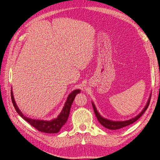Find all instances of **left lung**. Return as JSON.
<instances>
[{"mask_svg":"<svg viewBox=\"0 0 160 160\" xmlns=\"http://www.w3.org/2000/svg\"><path fill=\"white\" fill-rule=\"evenodd\" d=\"M151 96L152 95H150L149 100L148 101V103L146 104V107L144 108V109L142 110V111L141 113H140L138 115H137L136 117H135L133 119H131L129 120L128 121H124V122H113V121H111V120H109L105 118H103L101 117L100 115V114L98 113V111H97L96 108H95V106L93 104V103H92V105H93V110H94V112L95 113V115L97 118H98L99 122L103 125V127L108 128L109 129H113V130H116V129H122L123 128L125 127L128 126V125H129L131 124H132L133 123H134L135 122H136V121L141 117V116L145 113V111H146L148 108V106L149 105V102H150V100H151Z\"/></svg>","mask_w":160,"mask_h":160,"instance_id":"left-lung-1","label":"left lung"}]
</instances>
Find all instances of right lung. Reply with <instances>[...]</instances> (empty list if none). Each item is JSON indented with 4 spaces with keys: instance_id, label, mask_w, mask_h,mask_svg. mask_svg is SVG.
Returning a JSON list of instances; mask_svg holds the SVG:
<instances>
[{
    "instance_id": "right-lung-1",
    "label": "right lung",
    "mask_w": 160,
    "mask_h": 160,
    "mask_svg": "<svg viewBox=\"0 0 160 160\" xmlns=\"http://www.w3.org/2000/svg\"><path fill=\"white\" fill-rule=\"evenodd\" d=\"M79 89H76L73 91H72V93H70L67 98V99L65 103V105L62 110L58 116V118L56 119H52L51 121H43V120H36L31 118H28L24 115L21 111L18 109V107L16 105L15 101H14L12 92L11 90V99L12 102L13 104V106L14 107V109H16L17 112L19 114V115L25 119V121L30 123L32 127L37 129V130L41 132H44L47 133H55L59 132L61 128L67 122V119L69 118V115L70 113V109L71 105L73 102L74 99L77 94L80 93Z\"/></svg>"
}]
</instances>
